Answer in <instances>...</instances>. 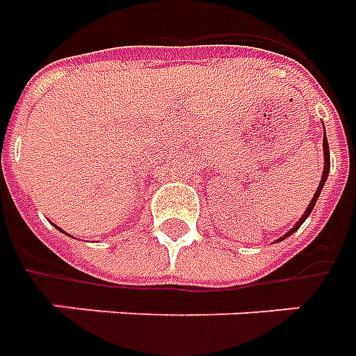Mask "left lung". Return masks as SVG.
I'll return each instance as SVG.
<instances>
[{
	"label": "left lung",
	"instance_id": "1",
	"mask_svg": "<svg viewBox=\"0 0 356 356\" xmlns=\"http://www.w3.org/2000/svg\"><path fill=\"white\" fill-rule=\"evenodd\" d=\"M322 145H324V172H322V180H320V184H318V190L314 191V195H312V201H311V203H309V207H307V211H305V213H303V216H301V218L297 220V224H295L293 228L287 232V234H284V236H282V238H280L278 241L289 238V236H291V234H293L295 230H299V226H301V224H303L305 220H307V216L311 214V211H312V209H314V205H316V201H318L320 191H322V188H324V184H326V180H327V174H330V145H327L326 138H324V142H322Z\"/></svg>",
	"mask_w": 356,
	"mask_h": 356
}]
</instances>
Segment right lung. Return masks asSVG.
I'll use <instances>...</instances> for the list:
<instances>
[{
	"label": "right lung",
	"instance_id": "add662e5",
	"mask_svg": "<svg viewBox=\"0 0 356 356\" xmlns=\"http://www.w3.org/2000/svg\"><path fill=\"white\" fill-rule=\"evenodd\" d=\"M59 230H61V228H59Z\"/></svg>",
	"mask_w": 356,
	"mask_h": 356
}]
</instances>
